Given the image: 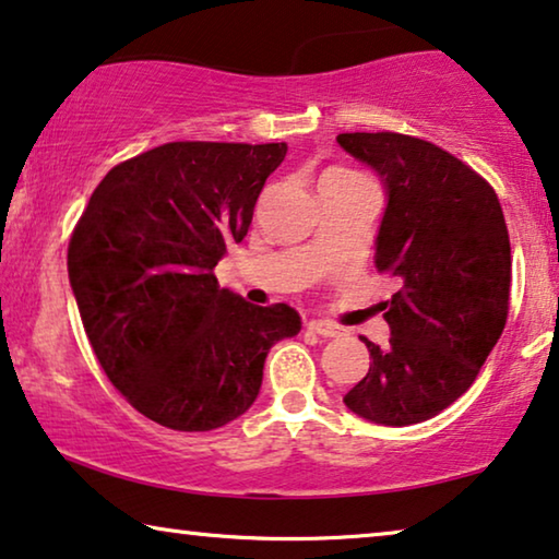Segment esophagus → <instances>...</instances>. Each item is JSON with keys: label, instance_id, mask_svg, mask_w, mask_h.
I'll list each match as a JSON object with an SVG mask.
<instances>
[{"label": "esophagus", "instance_id": "obj_1", "mask_svg": "<svg viewBox=\"0 0 559 559\" xmlns=\"http://www.w3.org/2000/svg\"><path fill=\"white\" fill-rule=\"evenodd\" d=\"M309 332H313V334H319V336H336V334H342L340 332V326H334V324H329V321H309Z\"/></svg>", "mask_w": 559, "mask_h": 559}]
</instances>
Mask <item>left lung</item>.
Listing matches in <instances>:
<instances>
[{
    "mask_svg": "<svg viewBox=\"0 0 559 559\" xmlns=\"http://www.w3.org/2000/svg\"><path fill=\"white\" fill-rule=\"evenodd\" d=\"M344 152L388 194L374 240L377 271L397 276L384 304L390 347L369 349L367 374L344 395L359 418L413 426L455 403L504 332L512 248L497 192L430 141L405 133H340Z\"/></svg>",
    "mask_w": 559,
    "mask_h": 559,
    "instance_id": "left-lung-1",
    "label": "left lung"
}]
</instances>
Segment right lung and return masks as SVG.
<instances>
[{"label":"right lung","mask_w":559,"mask_h":559,"mask_svg":"<svg viewBox=\"0 0 559 559\" xmlns=\"http://www.w3.org/2000/svg\"><path fill=\"white\" fill-rule=\"evenodd\" d=\"M283 144L171 141L100 179L68 246L70 288L114 388L171 430H215L255 403L271 347L301 332L288 304L219 288Z\"/></svg>","instance_id":"1"}]
</instances>
